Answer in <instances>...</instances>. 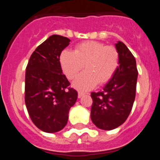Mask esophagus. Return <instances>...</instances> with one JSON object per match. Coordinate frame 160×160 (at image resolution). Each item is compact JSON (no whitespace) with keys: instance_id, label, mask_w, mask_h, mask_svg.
I'll return each mask as SVG.
<instances>
[{"instance_id":"34e87169","label":"esophagus","mask_w":160,"mask_h":160,"mask_svg":"<svg viewBox=\"0 0 160 160\" xmlns=\"http://www.w3.org/2000/svg\"><path fill=\"white\" fill-rule=\"evenodd\" d=\"M85 94H86V93L82 92V91H78V98H82Z\"/></svg>"}]
</instances>
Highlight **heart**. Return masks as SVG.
I'll return each mask as SVG.
<instances>
[{
	"instance_id": "1",
	"label": "heart",
	"mask_w": 160,
	"mask_h": 160,
	"mask_svg": "<svg viewBox=\"0 0 160 160\" xmlns=\"http://www.w3.org/2000/svg\"><path fill=\"white\" fill-rule=\"evenodd\" d=\"M60 64L69 79H73L84 67L73 87L78 90H88L97 83L108 82L119 65V53L112 46L96 41H87L78 44L74 51L64 49L60 55Z\"/></svg>"
}]
</instances>
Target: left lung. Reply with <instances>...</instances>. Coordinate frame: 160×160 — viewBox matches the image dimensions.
I'll list each match as a JSON object with an SVG mask.
<instances>
[{"instance_id":"1","label":"left lung","mask_w":160,"mask_h":160,"mask_svg":"<svg viewBox=\"0 0 160 160\" xmlns=\"http://www.w3.org/2000/svg\"><path fill=\"white\" fill-rule=\"evenodd\" d=\"M119 53V66L104 88L91 93L90 118L102 130L110 131L122 125L129 116L135 98L138 70L136 62L126 45L115 44Z\"/></svg>"}]
</instances>
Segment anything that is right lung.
<instances>
[{"mask_svg": "<svg viewBox=\"0 0 160 160\" xmlns=\"http://www.w3.org/2000/svg\"><path fill=\"white\" fill-rule=\"evenodd\" d=\"M70 40L52 35L31 55L25 71V102L32 122L47 133L65 128L78 98L60 64V55Z\"/></svg>", "mask_w": 160, "mask_h": 160, "instance_id": "1", "label": "right lung"}]
</instances>
